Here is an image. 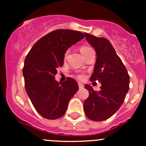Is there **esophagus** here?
Listing matches in <instances>:
<instances>
[{
    "mask_svg": "<svg viewBox=\"0 0 146 146\" xmlns=\"http://www.w3.org/2000/svg\"><path fill=\"white\" fill-rule=\"evenodd\" d=\"M78 87H79V88H80V89H83L84 85H82V83H80V82H79V83H78Z\"/></svg>",
    "mask_w": 146,
    "mask_h": 146,
    "instance_id": "34e87169",
    "label": "esophagus"
}]
</instances>
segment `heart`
Listing matches in <instances>:
<instances>
[{"mask_svg": "<svg viewBox=\"0 0 146 146\" xmlns=\"http://www.w3.org/2000/svg\"><path fill=\"white\" fill-rule=\"evenodd\" d=\"M91 50H92V48H91V47L88 46H82L80 47V52L82 53V54L83 56L85 55V54H86L88 51H91ZM67 54H68V51H66V54H65V57H66ZM78 78L79 79H82L83 78V76H82V75H79V76H78Z\"/></svg>", "mask_w": 146, "mask_h": 146, "instance_id": "b5f03b06", "label": "heart"}]
</instances>
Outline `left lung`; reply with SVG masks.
Segmentation results:
<instances>
[{"label": "left lung", "mask_w": 146, "mask_h": 146, "mask_svg": "<svg viewBox=\"0 0 146 146\" xmlns=\"http://www.w3.org/2000/svg\"><path fill=\"white\" fill-rule=\"evenodd\" d=\"M85 38L97 54L90 81L101 82V90L95 91L89 85L85 88L89 97L84 102L85 115L95 121L110 118L120 108L129 90V75L110 41L88 33Z\"/></svg>", "instance_id": "left-lung-1"}]
</instances>
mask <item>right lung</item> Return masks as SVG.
Instances as JSON below:
<instances>
[{
    "label": "right lung",
    "mask_w": 146,
    "mask_h": 146,
    "mask_svg": "<svg viewBox=\"0 0 146 146\" xmlns=\"http://www.w3.org/2000/svg\"><path fill=\"white\" fill-rule=\"evenodd\" d=\"M83 38L80 32L56 29L39 39L26 56L23 69L26 92L35 110L45 119L63 117L78 90L74 79L58 82L55 75L64 65L66 50Z\"/></svg>",
    "instance_id": "1"
}]
</instances>
